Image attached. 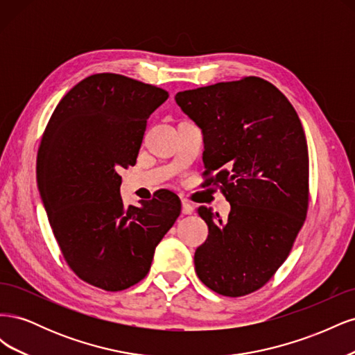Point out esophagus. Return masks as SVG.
Instances as JSON below:
<instances>
[{"instance_id": "esophagus-1", "label": "esophagus", "mask_w": 355, "mask_h": 355, "mask_svg": "<svg viewBox=\"0 0 355 355\" xmlns=\"http://www.w3.org/2000/svg\"><path fill=\"white\" fill-rule=\"evenodd\" d=\"M194 211V207H192V204H189L188 201H182V213L184 214H192Z\"/></svg>"}]
</instances>
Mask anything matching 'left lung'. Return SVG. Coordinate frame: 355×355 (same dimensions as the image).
<instances>
[{"instance_id": "left-lung-1", "label": "left lung", "mask_w": 355, "mask_h": 355, "mask_svg": "<svg viewBox=\"0 0 355 355\" xmlns=\"http://www.w3.org/2000/svg\"><path fill=\"white\" fill-rule=\"evenodd\" d=\"M204 136L202 163L231 204L228 219L206 206L209 227L196 250L200 280L223 296L262 287L282 266L308 209V146L286 96L257 77L175 96Z\"/></svg>"}]
</instances>
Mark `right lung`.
I'll return each instance as SVG.
<instances>
[{"label":"right lung","mask_w":355,"mask_h":355,"mask_svg":"<svg viewBox=\"0 0 355 355\" xmlns=\"http://www.w3.org/2000/svg\"><path fill=\"white\" fill-rule=\"evenodd\" d=\"M168 93L94 73L63 96L41 139L37 184L62 254L81 280L108 292L145 278L180 214L170 191L124 207L120 170L136 164L146 120Z\"/></svg>","instance_id":"add662e5"}]
</instances>
